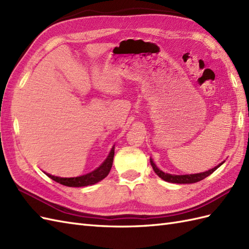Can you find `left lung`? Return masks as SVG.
<instances>
[{
	"label": "left lung",
	"instance_id": "obj_1",
	"mask_svg": "<svg viewBox=\"0 0 249 249\" xmlns=\"http://www.w3.org/2000/svg\"><path fill=\"white\" fill-rule=\"evenodd\" d=\"M223 163H224V162L220 163L219 165H216V166H215L214 168L209 169V170L205 171V173L195 174V175H170V174H165V173H163L162 170L159 169V168L156 166V164L154 163V161H152L151 159H150V164H151L152 168H154L155 173H156L159 177H160L161 179H163L164 181H166V182H169V183H177V184H190V183H196V182H199V181H201V180H203V179H205L206 177L212 175V174L213 173V171H214L215 169H218Z\"/></svg>",
	"mask_w": 249,
	"mask_h": 249
}]
</instances>
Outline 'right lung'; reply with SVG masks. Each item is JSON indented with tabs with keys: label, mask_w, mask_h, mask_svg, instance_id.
Segmentation results:
<instances>
[{
	"label": "right lung",
	"mask_w": 249,
	"mask_h": 249,
	"mask_svg": "<svg viewBox=\"0 0 249 249\" xmlns=\"http://www.w3.org/2000/svg\"><path fill=\"white\" fill-rule=\"evenodd\" d=\"M113 156H114V147L111 148L109 155H108V157L106 158V160L102 163L97 169H94L93 171H91V173L86 174L84 176H80L75 178H60V177L52 176L49 174H46V175L50 178V179H53V181L68 187H83L87 185H92V184H95L100 182L101 180H103L104 178H106L108 174H109V171L112 167Z\"/></svg>",
	"instance_id": "obj_1"
}]
</instances>
